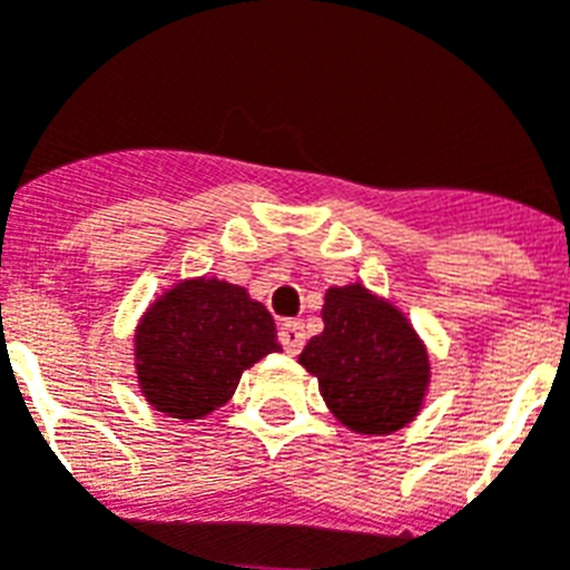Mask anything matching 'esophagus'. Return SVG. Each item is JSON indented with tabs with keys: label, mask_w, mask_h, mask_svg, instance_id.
<instances>
[{
	"label": "esophagus",
	"mask_w": 570,
	"mask_h": 570,
	"mask_svg": "<svg viewBox=\"0 0 570 570\" xmlns=\"http://www.w3.org/2000/svg\"><path fill=\"white\" fill-rule=\"evenodd\" d=\"M279 343H282V350L291 352V355H296V352L303 350V343H305L303 323H299V320H288V323H282Z\"/></svg>",
	"instance_id": "34e87169"
}]
</instances>
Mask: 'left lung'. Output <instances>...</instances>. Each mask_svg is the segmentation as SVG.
Masks as SVG:
<instances>
[{
	"label": "left lung",
	"instance_id": "left-lung-1",
	"mask_svg": "<svg viewBox=\"0 0 570 570\" xmlns=\"http://www.w3.org/2000/svg\"><path fill=\"white\" fill-rule=\"evenodd\" d=\"M299 364L320 381L335 420L355 434H393L420 413L431 361L411 320L361 282L328 288L323 332Z\"/></svg>",
	"mask_w": 570,
	"mask_h": 570
}]
</instances>
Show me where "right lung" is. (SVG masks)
I'll list each match as a JSON object with an SVG mask.
<instances>
[{"label":"right lung","instance_id":"1","mask_svg":"<svg viewBox=\"0 0 570 570\" xmlns=\"http://www.w3.org/2000/svg\"><path fill=\"white\" fill-rule=\"evenodd\" d=\"M279 350L265 305L215 276L171 285L150 303L134 335L139 390L174 420L218 411L244 370Z\"/></svg>","mask_w":570,"mask_h":570}]
</instances>
